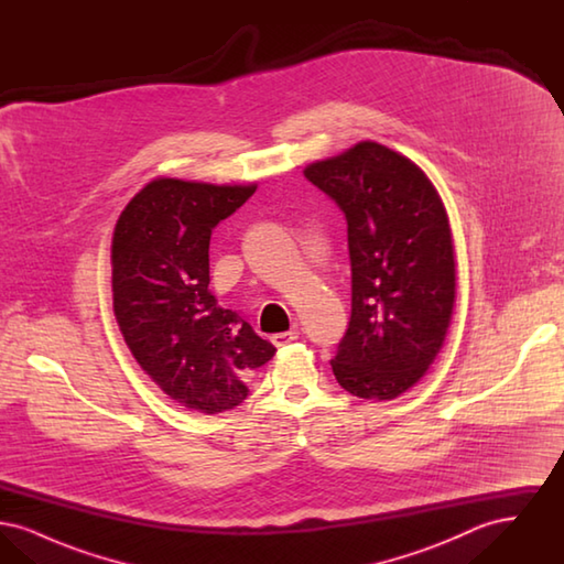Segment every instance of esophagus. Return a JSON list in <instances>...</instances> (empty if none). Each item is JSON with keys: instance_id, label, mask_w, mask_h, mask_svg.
I'll return each mask as SVG.
<instances>
[{"instance_id": "obj_1", "label": "esophagus", "mask_w": 564, "mask_h": 564, "mask_svg": "<svg viewBox=\"0 0 564 564\" xmlns=\"http://www.w3.org/2000/svg\"><path fill=\"white\" fill-rule=\"evenodd\" d=\"M295 338H297V332H295V329H290V332L274 334L270 340H272V345H274V347H285V345L294 343Z\"/></svg>"}]
</instances>
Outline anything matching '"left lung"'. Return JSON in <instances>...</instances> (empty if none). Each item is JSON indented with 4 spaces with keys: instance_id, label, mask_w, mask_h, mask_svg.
I'll list each match as a JSON object with an SVG mask.
<instances>
[{
    "instance_id": "obj_1",
    "label": "left lung",
    "mask_w": 564,
    "mask_h": 564,
    "mask_svg": "<svg viewBox=\"0 0 564 564\" xmlns=\"http://www.w3.org/2000/svg\"><path fill=\"white\" fill-rule=\"evenodd\" d=\"M304 177L349 226L350 322L334 376L357 398L393 400L427 372L453 317L446 209L414 162L375 141L308 164Z\"/></svg>"
}]
</instances>
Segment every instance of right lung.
Listing matches in <instances>:
<instances>
[{"mask_svg":"<svg viewBox=\"0 0 564 564\" xmlns=\"http://www.w3.org/2000/svg\"><path fill=\"white\" fill-rule=\"evenodd\" d=\"M256 186L161 177L118 217L111 292L120 332L139 366L186 408L217 414L247 398L245 378L276 349L209 292V241Z\"/></svg>","mask_w":564,"mask_h":564,"instance_id":"right-lung-1","label":"right lung"}]
</instances>
